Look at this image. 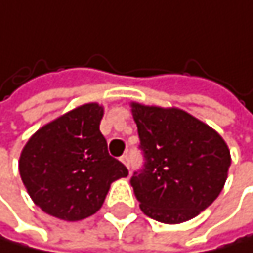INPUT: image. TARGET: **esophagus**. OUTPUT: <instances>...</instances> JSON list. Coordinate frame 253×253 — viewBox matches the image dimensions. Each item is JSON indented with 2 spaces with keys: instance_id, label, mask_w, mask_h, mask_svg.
<instances>
[{
  "instance_id": "1",
  "label": "esophagus",
  "mask_w": 253,
  "mask_h": 253,
  "mask_svg": "<svg viewBox=\"0 0 253 253\" xmlns=\"http://www.w3.org/2000/svg\"><path fill=\"white\" fill-rule=\"evenodd\" d=\"M121 161H122V163L125 164V166H126V168H129V157H128L126 154L121 157Z\"/></svg>"
}]
</instances>
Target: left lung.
<instances>
[{"label":"left lung","mask_w":253,"mask_h":253,"mask_svg":"<svg viewBox=\"0 0 253 253\" xmlns=\"http://www.w3.org/2000/svg\"><path fill=\"white\" fill-rule=\"evenodd\" d=\"M131 107L143 166L129 182L142 211L163 223L193 219L225 185L231 166L225 140L179 108Z\"/></svg>","instance_id":"left-lung-1"}]
</instances>
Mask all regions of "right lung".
<instances>
[{
  "label": "right lung",
  "instance_id": "right-lung-1",
  "mask_svg": "<svg viewBox=\"0 0 253 253\" xmlns=\"http://www.w3.org/2000/svg\"><path fill=\"white\" fill-rule=\"evenodd\" d=\"M104 108L81 105L42 126L22 149L19 173L37 207L61 220L95 214L110 184L128 175L99 131Z\"/></svg>",
  "mask_w": 253,
  "mask_h": 253
}]
</instances>
